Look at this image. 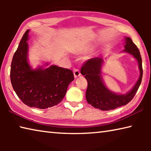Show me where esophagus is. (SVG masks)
<instances>
[{
    "mask_svg": "<svg viewBox=\"0 0 151 151\" xmlns=\"http://www.w3.org/2000/svg\"><path fill=\"white\" fill-rule=\"evenodd\" d=\"M73 73H74V76H75V78H77L78 76H79L81 75V73H80V70L78 69H75L73 71Z\"/></svg>",
    "mask_w": 151,
    "mask_h": 151,
    "instance_id": "obj_1",
    "label": "esophagus"
}]
</instances>
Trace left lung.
Returning <instances> with one entry per match:
<instances>
[{
	"label": "left lung",
	"instance_id": "obj_1",
	"mask_svg": "<svg viewBox=\"0 0 151 151\" xmlns=\"http://www.w3.org/2000/svg\"><path fill=\"white\" fill-rule=\"evenodd\" d=\"M124 52L129 53L136 58L139 63L140 76L131 91L125 94L114 93L106 87L101 76V68L104 60L100 57L91 58L82 66L81 73L88 82L86 99L94 108L102 111H110L126 105L136 94L142 78V58L139 48L129 37H125Z\"/></svg>",
	"mask_w": 151,
	"mask_h": 151
}]
</instances>
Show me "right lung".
Here are the masks:
<instances>
[{
  "label": "right lung",
  "instance_id": "1",
  "mask_svg": "<svg viewBox=\"0 0 151 151\" xmlns=\"http://www.w3.org/2000/svg\"><path fill=\"white\" fill-rule=\"evenodd\" d=\"M29 32V30L25 32L12 57L11 81L22 103L30 107L45 109L62 101L74 75L70 69L56 65L32 69L28 61Z\"/></svg>",
  "mask_w": 151,
  "mask_h": 151
}]
</instances>
